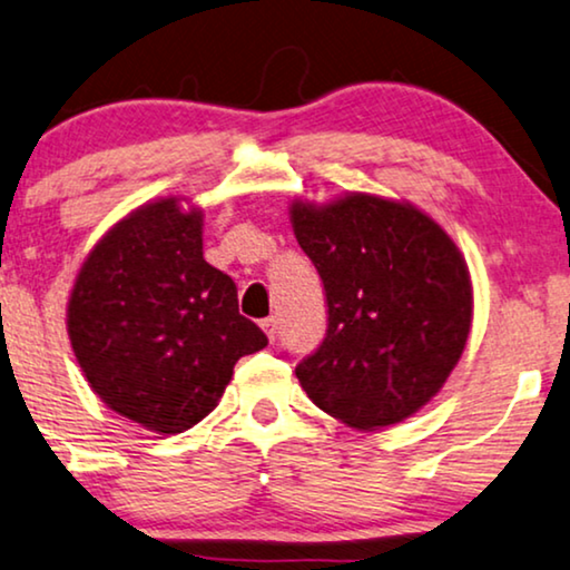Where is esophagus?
<instances>
[{"instance_id":"esophagus-1","label":"esophagus","mask_w":570,"mask_h":570,"mask_svg":"<svg viewBox=\"0 0 570 570\" xmlns=\"http://www.w3.org/2000/svg\"><path fill=\"white\" fill-rule=\"evenodd\" d=\"M261 328L265 331L268 341L276 338V317H265V321H261Z\"/></svg>"}]
</instances>
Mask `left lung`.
I'll return each mask as SVG.
<instances>
[{
	"instance_id": "8db88e82",
	"label": "left lung",
	"mask_w": 570,
	"mask_h": 570,
	"mask_svg": "<svg viewBox=\"0 0 570 570\" xmlns=\"http://www.w3.org/2000/svg\"><path fill=\"white\" fill-rule=\"evenodd\" d=\"M289 218L328 299V331L297 364L299 385L346 428L404 422L464 354L474 317L464 255L435 218L381 195L292 200Z\"/></svg>"
}]
</instances>
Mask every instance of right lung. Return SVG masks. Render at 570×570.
Segmentation results:
<instances>
[{
	"label": "right lung",
	"mask_w": 570,
	"mask_h": 570,
	"mask_svg": "<svg viewBox=\"0 0 570 570\" xmlns=\"http://www.w3.org/2000/svg\"><path fill=\"white\" fill-rule=\"evenodd\" d=\"M75 360L111 412L177 435L214 412L239 356L268 346L234 281L203 257V208L156 197L119 218L67 299Z\"/></svg>",
	"instance_id": "add662e5"
}]
</instances>
